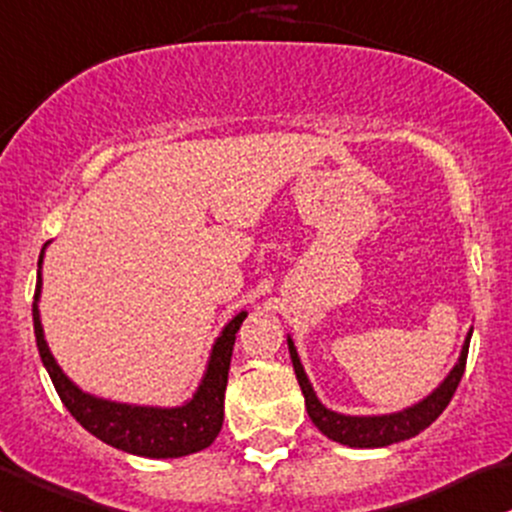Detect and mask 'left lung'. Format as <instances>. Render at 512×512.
Wrapping results in <instances>:
<instances>
[{
    "instance_id": "1",
    "label": "left lung",
    "mask_w": 512,
    "mask_h": 512,
    "mask_svg": "<svg viewBox=\"0 0 512 512\" xmlns=\"http://www.w3.org/2000/svg\"><path fill=\"white\" fill-rule=\"evenodd\" d=\"M469 343H471V331L466 336L464 348H461L459 363L451 368V373L441 380L437 390L429 392L424 400H419L417 405L407 407V410L392 412V414H368V417H355V414H341L328 410L319 402L314 387H311L309 378L304 373V365H301L294 341L287 336L289 355H292L294 373H297L299 387L304 392L306 412H309L311 422L319 427L321 434H326L328 439L338 441V444L353 446V449H378V446H390L397 441H405L417 437L419 432L429 427L441 412L446 410V405L454 397L456 387L461 383V375L466 368V355H469Z\"/></svg>"
}]
</instances>
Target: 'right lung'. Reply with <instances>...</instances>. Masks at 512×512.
Masks as SVG:
<instances>
[{
  "mask_svg": "<svg viewBox=\"0 0 512 512\" xmlns=\"http://www.w3.org/2000/svg\"><path fill=\"white\" fill-rule=\"evenodd\" d=\"M48 245V242H46ZM43 245V250H46ZM39 257V279H36L34 294V333L43 368L51 375L58 397L66 410L88 429L93 437L127 454L147 456V459H179V456L196 454V451L211 446L223 427V402L225 385H228L230 358H233L235 333L245 321L247 311L225 324L220 336L215 338L211 358H208L206 373L193 397L181 407H144L127 405V402L102 400V397L83 392L78 385L61 370L53 358L46 338H43L39 299H41V262Z\"/></svg>",
  "mask_w": 512,
  "mask_h": 512,
  "instance_id": "obj_1",
  "label": "right lung"
}]
</instances>
